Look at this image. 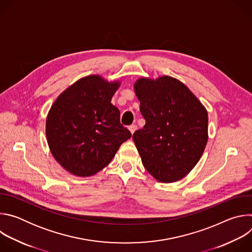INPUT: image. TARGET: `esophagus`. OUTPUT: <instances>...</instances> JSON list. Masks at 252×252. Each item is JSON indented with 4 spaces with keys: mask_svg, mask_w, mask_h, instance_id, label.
<instances>
[{
    "mask_svg": "<svg viewBox=\"0 0 252 252\" xmlns=\"http://www.w3.org/2000/svg\"><path fill=\"white\" fill-rule=\"evenodd\" d=\"M128 129H129L130 133L132 134V133L137 129V126H136L135 125H131V126H128Z\"/></svg>",
    "mask_w": 252,
    "mask_h": 252,
    "instance_id": "34e87169",
    "label": "esophagus"
}]
</instances>
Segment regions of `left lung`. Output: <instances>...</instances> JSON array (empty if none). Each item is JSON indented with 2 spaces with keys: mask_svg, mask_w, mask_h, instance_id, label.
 Masks as SVG:
<instances>
[{
  "mask_svg": "<svg viewBox=\"0 0 252 252\" xmlns=\"http://www.w3.org/2000/svg\"><path fill=\"white\" fill-rule=\"evenodd\" d=\"M146 120L132 139L143 166L158 182L169 184L188 175L200 159L208 138L205 107L174 78H140L134 83Z\"/></svg>",
  "mask_w": 252,
  "mask_h": 252,
  "instance_id": "left-lung-1",
  "label": "left lung"
}]
</instances>
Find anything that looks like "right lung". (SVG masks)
Listing matches in <instances>:
<instances>
[{
  "label": "right lung",
  "instance_id": "add662e5",
  "mask_svg": "<svg viewBox=\"0 0 252 252\" xmlns=\"http://www.w3.org/2000/svg\"><path fill=\"white\" fill-rule=\"evenodd\" d=\"M120 82L85 77L63 92L47 117L46 135L55 159L69 173L91 176L109 164L131 137L111 100Z\"/></svg>",
  "mask_w": 252,
  "mask_h": 252
}]
</instances>
